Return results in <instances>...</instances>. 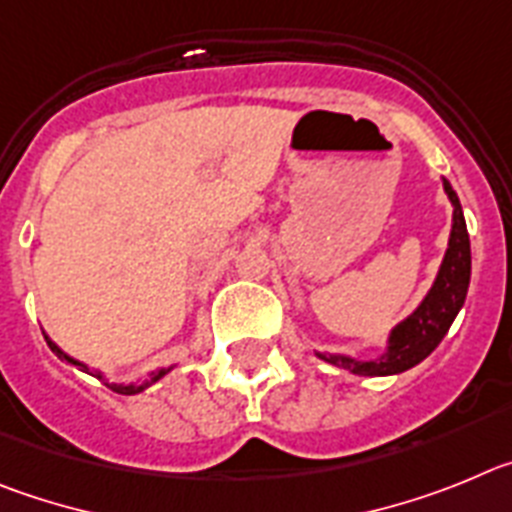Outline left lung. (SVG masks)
Returning <instances> with one entry per match:
<instances>
[{
	"instance_id": "left-lung-1",
	"label": "left lung",
	"mask_w": 512,
	"mask_h": 512,
	"mask_svg": "<svg viewBox=\"0 0 512 512\" xmlns=\"http://www.w3.org/2000/svg\"><path fill=\"white\" fill-rule=\"evenodd\" d=\"M444 191L454 206L451 216V234L449 247H446L444 262H441L439 273H436L434 285L421 301V306L400 321L388 336V349L377 359H354L344 354H319L324 362L336 367H344L352 375L365 377H382V375H400V372L411 370L418 362L428 357L439 347V342L449 331L451 321L457 319L459 308L464 306L469 288V275H472V252H469V234L467 222H464L462 204H459L457 193L451 183L444 178Z\"/></svg>"
}]
</instances>
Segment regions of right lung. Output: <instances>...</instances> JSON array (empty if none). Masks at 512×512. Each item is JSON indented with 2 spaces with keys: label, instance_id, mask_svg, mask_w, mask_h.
<instances>
[{
  "label": "right lung",
  "instance_id": "obj_1",
  "mask_svg": "<svg viewBox=\"0 0 512 512\" xmlns=\"http://www.w3.org/2000/svg\"><path fill=\"white\" fill-rule=\"evenodd\" d=\"M45 342H48V347L53 349L55 354H58V357L61 359H66L68 365H73V367H78V370H84V372H89V375H94V377H99V380H104V375H101V372H94V370H89V365H84V362H78V359H73V357H68L66 352H63L61 347H58V344L55 342H50V336H45ZM170 372V367L168 370H158V372H153V375H150V380H145L142 382V385H117V382H107L109 388L114 390V393H122V395H135V393H140V390H145V388H150V385H153V382H158L160 377L163 375H168Z\"/></svg>",
  "mask_w": 512,
  "mask_h": 512
}]
</instances>
